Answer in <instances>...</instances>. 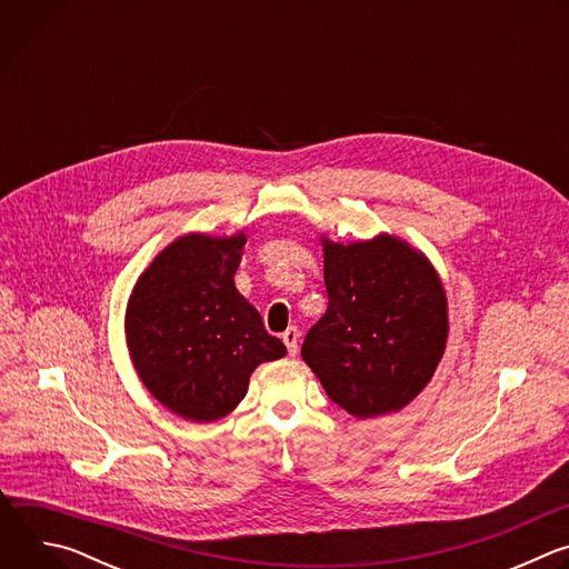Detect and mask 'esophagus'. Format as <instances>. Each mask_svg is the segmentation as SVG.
<instances>
[{
    "label": "esophagus",
    "mask_w": 569,
    "mask_h": 569,
    "mask_svg": "<svg viewBox=\"0 0 569 569\" xmlns=\"http://www.w3.org/2000/svg\"><path fill=\"white\" fill-rule=\"evenodd\" d=\"M283 345L288 347V353H290V356H297V349H299V329H297V327H290V329L283 333Z\"/></svg>",
    "instance_id": "obj_1"
}]
</instances>
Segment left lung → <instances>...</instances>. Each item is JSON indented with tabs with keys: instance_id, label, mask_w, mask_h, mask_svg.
I'll return each mask as SVG.
<instances>
[{
	"instance_id": "8db88e82",
	"label": "left lung",
	"mask_w": 569,
	"mask_h": 569,
	"mask_svg": "<svg viewBox=\"0 0 569 569\" xmlns=\"http://www.w3.org/2000/svg\"><path fill=\"white\" fill-rule=\"evenodd\" d=\"M329 308L301 358L358 419L391 415L432 380L448 342V299L430 259L393 233L336 242L321 233Z\"/></svg>"
}]
</instances>
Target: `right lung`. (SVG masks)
<instances>
[{
  "instance_id": "1",
  "label": "right lung",
  "mask_w": 569,
  "mask_h": 569,
  "mask_svg": "<svg viewBox=\"0 0 569 569\" xmlns=\"http://www.w3.org/2000/svg\"><path fill=\"white\" fill-rule=\"evenodd\" d=\"M246 233H184L139 274L126 308V342L143 387L173 415L211 423L246 398L261 362L286 347L236 290Z\"/></svg>"
}]
</instances>
